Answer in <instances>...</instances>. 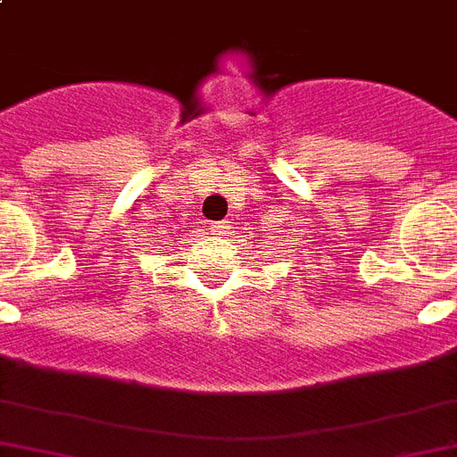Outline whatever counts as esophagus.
<instances>
[{"instance_id": "34e87169", "label": "esophagus", "mask_w": 457, "mask_h": 457, "mask_svg": "<svg viewBox=\"0 0 457 457\" xmlns=\"http://www.w3.org/2000/svg\"><path fill=\"white\" fill-rule=\"evenodd\" d=\"M212 231H214V236H228V233H231V221L228 220H224V221H217V224L212 226Z\"/></svg>"}]
</instances>
